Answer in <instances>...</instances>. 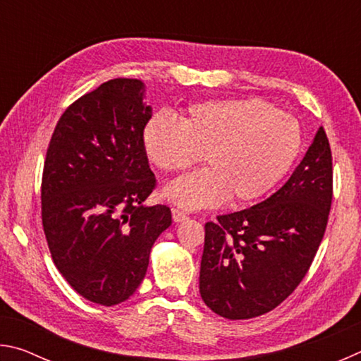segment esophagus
<instances>
[{
  "label": "esophagus",
  "mask_w": 361,
  "mask_h": 361,
  "mask_svg": "<svg viewBox=\"0 0 361 361\" xmlns=\"http://www.w3.org/2000/svg\"><path fill=\"white\" fill-rule=\"evenodd\" d=\"M172 218H173L175 223H181V221H185V219H188V215L185 212H181L178 209H173L172 210Z\"/></svg>",
  "instance_id": "obj_1"
}]
</instances>
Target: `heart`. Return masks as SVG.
<instances>
[{
  "label": "heart",
  "instance_id": "obj_1",
  "mask_svg": "<svg viewBox=\"0 0 361 361\" xmlns=\"http://www.w3.org/2000/svg\"><path fill=\"white\" fill-rule=\"evenodd\" d=\"M145 149L164 172H180L204 156L207 167L169 183L164 194L188 210L252 202L288 172L299 149L295 118L261 99L195 103L180 124L156 116L145 129Z\"/></svg>",
  "mask_w": 361,
  "mask_h": 361
}]
</instances>
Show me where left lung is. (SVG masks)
<instances>
[{
  "label": "left lung",
  "instance_id": "left-lung-1",
  "mask_svg": "<svg viewBox=\"0 0 361 361\" xmlns=\"http://www.w3.org/2000/svg\"><path fill=\"white\" fill-rule=\"evenodd\" d=\"M331 161L320 127L277 192L205 224L199 291L213 312L229 320L253 319L271 312L296 290L326 229Z\"/></svg>",
  "mask_w": 361,
  "mask_h": 361
}]
</instances>
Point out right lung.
<instances>
[{
	"label": "right lung",
	"mask_w": 361,
	"mask_h": 361,
	"mask_svg": "<svg viewBox=\"0 0 361 361\" xmlns=\"http://www.w3.org/2000/svg\"><path fill=\"white\" fill-rule=\"evenodd\" d=\"M145 84L118 78L65 109L49 143L41 215L54 264L82 298L114 305L143 282L151 248L172 224L145 205L156 186L143 130Z\"/></svg>",
	"instance_id": "right-lung-1"
}]
</instances>
